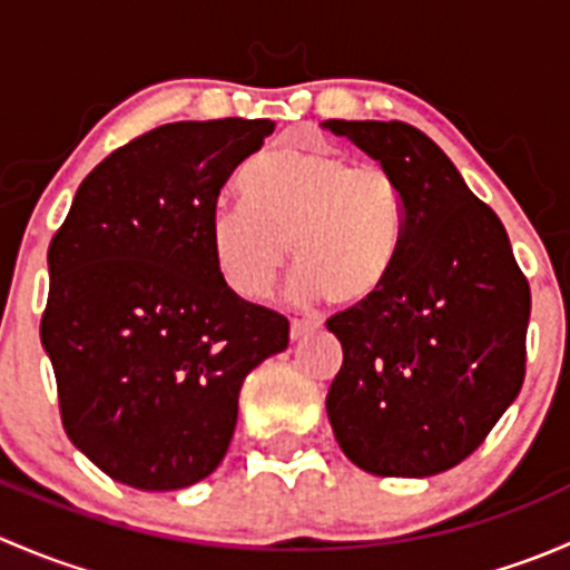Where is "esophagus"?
<instances>
[{
	"label": "esophagus",
	"instance_id": "obj_1",
	"mask_svg": "<svg viewBox=\"0 0 570 570\" xmlns=\"http://www.w3.org/2000/svg\"><path fill=\"white\" fill-rule=\"evenodd\" d=\"M320 325H322L320 320H292L289 336L297 342V338H303V336H308V333H312V331H317Z\"/></svg>",
	"mask_w": 570,
	"mask_h": 570
}]
</instances>
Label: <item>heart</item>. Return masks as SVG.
Here are the masks:
<instances>
[{"instance_id": "heart-1", "label": "heart", "mask_w": 570, "mask_h": 570, "mask_svg": "<svg viewBox=\"0 0 570 570\" xmlns=\"http://www.w3.org/2000/svg\"><path fill=\"white\" fill-rule=\"evenodd\" d=\"M245 204L209 217V248L228 286L258 301L292 258V292L336 306L372 301L394 273L405 206L381 165H353L327 148H278L243 174Z\"/></svg>"}]
</instances>
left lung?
Returning <instances> with one entry per match:
<instances>
[{"instance_id": "left-lung-1", "label": "left lung", "mask_w": 570, "mask_h": 570, "mask_svg": "<svg viewBox=\"0 0 570 570\" xmlns=\"http://www.w3.org/2000/svg\"><path fill=\"white\" fill-rule=\"evenodd\" d=\"M325 129L377 159L405 206L389 284L325 322L344 350L325 400L333 435L370 474H441L521 392L530 284L497 212L424 131L338 118Z\"/></svg>"}]
</instances>
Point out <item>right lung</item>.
Listing matches in <instances>:
<instances>
[{
  "mask_svg": "<svg viewBox=\"0 0 570 570\" xmlns=\"http://www.w3.org/2000/svg\"><path fill=\"white\" fill-rule=\"evenodd\" d=\"M267 118L178 120L115 148L49 245L40 342L68 439L107 476L176 491L209 476L243 381L289 344V320L217 273L209 217Z\"/></svg>",
  "mask_w": 570,
  "mask_h": 570,
  "instance_id": "add662e5",
  "label": "right lung"
}]
</instances>
